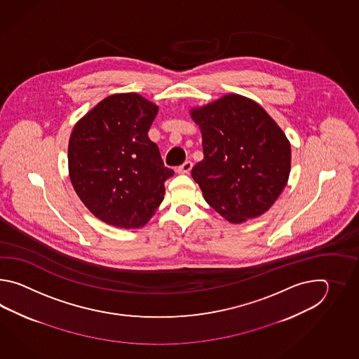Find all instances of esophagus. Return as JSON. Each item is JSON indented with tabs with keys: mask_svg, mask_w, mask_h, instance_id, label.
I'll return each mask as SVG.
<instances>
[{
	"mask_svg": "<svg viewBox=\"0 0 359 359\" xmlns=\"http://www.w3.org/2000/svg\"><path fill=\"white\" fill-rule=\"evenodd\" d=\"M192 169V163L190 161H184L182 165H180L178 168H177V173H180V175H187V173H190V170Z\"/></svg>",
	"mask_w": 359,
	"mask_h": 359,
	"instance_id": "1",
	"label": "esophagus"
}]
</instances>
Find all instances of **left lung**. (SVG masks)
Listing matches in <instances>:
<instances>
[{
    "instance_id": "8db88e82",
    "label": "left lung",
    "mask_w": 359,
    "mask_h": 359,
    "mask_svg": "<svg viewBox=\"0 0 359 359\" xmlns=\"http://www.w3.org/2000/svg\"><path fill=\"white\" fill-rule=\"evenodd\" d=\"M204 159L191 170L206 203L229 223L266 213L287 184L291 145L257 101L227 93L191 107Z\"/></svg>"
}]
</instances>
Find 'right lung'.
Wrapping results in <instances>:
<instances>
[{
  "label": "right lung",
  "mask_w": 359,
  "mask_h": 359,
  "mask_svg": "<svg viewBox=\"0 0 359 359\" xmlns=\"http://www.w3.org/2000/svg\"><path fill=\"white\" fill-rule=\"evenodd\" d=\"M159 107L136 92L114 93L76 123L68 145L69 178L100 221L118 229L144 227L173 176L147 136Z\"/></svg>",
  "instance_id": "obj_1"
}]
</instances>
